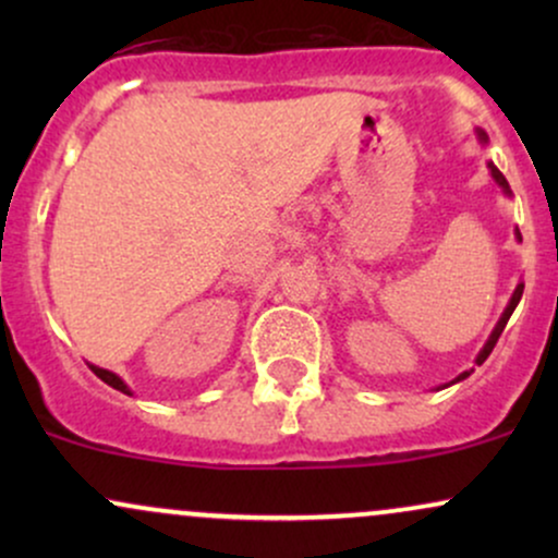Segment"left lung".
<instances>
[{
    "instance_id": "obj_1",
    "label": "left lung",
    "mask_w": 558,
    "mask_h": 558,
    "mask_svg": "<svg viewBox=\"0 0 558 558\" xmlns=\"http://www.w3.org/2000/svg\"><path fill=\"white\" fill-rule=\"evenodd\" d=\"M477 138H480V144H488V136H485V131H477ZM488 168H490V175H493V181H496L498 185H501L504 189V194H511L509 191V183H506V178H504V172L496 168V165L493 162H488ZM517 239L522 241V235H520V230H517ZM522 291H524V283H520L514 288V293H511V299H509V304H506V310H504V315H501V319H498L496 323V328H493V332H490V338L488 341H485V345L483 349H480V354H477V364H483L485 360H488L490 356V351H493V345L498 343V338H501V332H504V328H506V323H509V317H511V312L517 310V304H520V299H522ZM472 373V369H470ZM470 373H462L457 377V380L453 383H459V380H464V377H470Z\"/></svg>"
}]
</instances>
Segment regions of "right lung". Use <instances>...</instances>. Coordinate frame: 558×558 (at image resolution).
I'll return each mask as SVG.
<instances>
[{
    "label": "right lung",
    "instance_id": "right-lung-1",
    "mask_svg": "<svg viewBox=\"0 0 558 558\" xmlns=\"http://www.w3.org/2000/svg\"><path fill=\"white\" fill-rule=\"evenodd\" d=\"M92 369H94V375L99 377V380H105V383H107V386H112L114 390H120V393H128V396H131V388H128L125 383L120 380L118 375L110 373V369H101V367H96V364H92Z\"/></svg>",
    "mask_w": 558,
    "mask_h": 558
}]
</instances>
